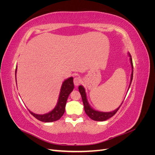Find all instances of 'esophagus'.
I'll return each instance as SVG.
<instances>
[{"instance_id": "1", "label": "esophagus", "mask_w": 155, "mask_h": 155, "mask_svg": "<svg viewBox=\"0 0 155 155\" xmlns=\"http://www.w3.org/2000/svg\"><path fill=\"white\" fill-rule=\"evenodd\" d=\"M81 82V79L79 77H76L74 79V83L76 86H78Z\"/></svg>"}]
</instances>
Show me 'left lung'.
Returning a JSON list of instances; mask_svg holds the SVG:
<instances>
[{
	"mask_svg": "<svg viewBox=\"0 0 155 155\" xmlns=\"http://www.w3.org/2000/svg\"><path fill=\"white\" fill-rule=\"evenodd\" d=\"M129 55L130 57V62L131 67H132V74H131L130 83V85L131 82H132V80H133V64L132 58H131V55H130V54H129ZM130 85H129V87H130ZM78 88H79V92H80L81 97H82V100H83V103L84 105V109H85V113L87 114V115L89 117V118L94 121H105L108 119H109L110 118H111L112 116H113L116 113L117 111L119 110L121 105L123 104V102H122L118 108H117L116 110L112 111V112H100V111L96 110L94 109H93L90 106V105L88 104L87 96H86L85 90V88H84V87L83 86L80 85V86H79Z\"/></svg>",
	"mask_w": 155,
	"mask_h": 155,
	"instance_id": "left-lung-1",
	"label": "left lung"
}]
</instances>
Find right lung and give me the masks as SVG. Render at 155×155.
I'll return each instance as SVG.
<instances>
[{
	"label": "right lung",
	"instance_id": "1",
	"mask_svg": "<svg viewBox=\"0 0 155 155\" xmlns=\"http://www.w3.org/2000/svg\"><path fill=\"white\" fill-rule=\"evenodd\" d=\"M16 72L17 68L15 70V80H16ZM74 82L73 78L70 77L68 78L63 83L61 88L60 94L58 99V104L54 109L48 113L45 114H37L31 112L30 114L34 116L36 119L43 122H52V121H57L61 118L65 110V105L68 99V97L74 89Z\"/></svg>",
	"mask_w": 155,
	"mask_h": 155
}]
</instances>
